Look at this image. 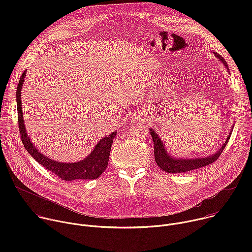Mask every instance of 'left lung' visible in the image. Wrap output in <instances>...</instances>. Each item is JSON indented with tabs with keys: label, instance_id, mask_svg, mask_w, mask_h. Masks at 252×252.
<instances>
[{
	"label": "left lung",
	"instance_id": "obj_1",
	"mask_svg": "<svg viewBox=\"0 0 252 252\" xmlns=\"http://www.w3.org/2000/svg\"><path fill=\"white\" fill-rule=\"evenodd\" d=\"M213 54L220 60V62H221L223 63V65L229 71V67H228L226 62L224 61V59L217 53H213ZM232 128H233V126H232ZM232 128H231L227 138L225 139L223 146L217 153H214L213 155H210L205 158H176L174 157H171L168 154V152L166 151L165 147L163 146V142H162L161 138L158 136V134L153 128H150V132L153 136V141H154V146H155L156 162L163 171L169 172V173L186 172V171L193 170V169H196V168H199L202 166H206L220 158V154L222 153V151L224 150V148L227 145V141H228V139L231 135V132L233 130Z\"/></svg>",
	"mask_w": 252,
	"mask_h": 252
}]
</instances>
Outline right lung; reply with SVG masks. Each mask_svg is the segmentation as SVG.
I'll return each instance as SVG.
<instances>
[{"label": "right lung", "mask_w": 252, "mask_h": 252, "mask_svg": "<svg viewBox=\"0 0 252 252\" xmlns=\"http://www.w3.org/2000/svg\"><path fill=\"white\" fill-rule=\"evenodd\" d=\"M27 70H25L18 84L17 88V105H18V122L20 134L27 152L37 160L41 165L45 166L48 170L57 174L60 178L63 181L70 182L75 179H94L97 178L106 168L109 163L111 149L115 136L117 135V131H113V133L109 134L101 138L92 151V153L85 158L84 159L76 162H60L50 158L44 156L40 151L35 149L32 142L30 140L29 135L26 130L24 116L22 110V101H21V91L26 78Z\"/></svg>", "instance_id": "1"}]
</instances>
